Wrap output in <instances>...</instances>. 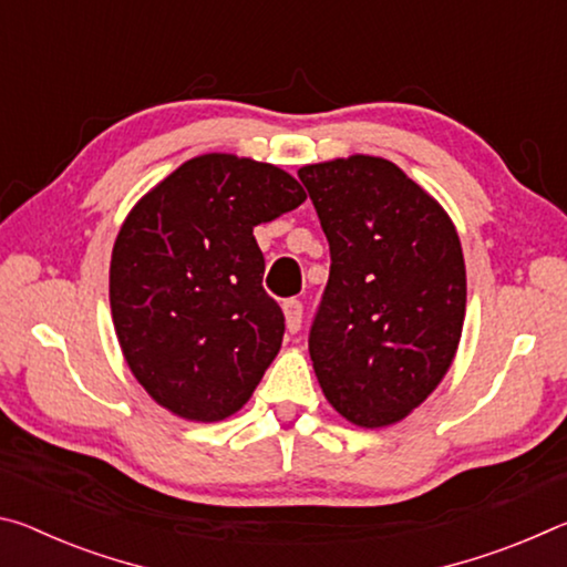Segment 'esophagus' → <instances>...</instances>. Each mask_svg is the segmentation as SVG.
I'll list each match as a JSON object with an SVG mask.
<instances>
[{
  "label": "esophagus",
  "instance_id": "34e87169",
  "mask_svg": "<svg viewBox=\"0 0 567 567\" xmlns=\"http://www.w3.org/2000/svg\"><path fill=\"white\" fill-rule=\"evenodd\" d=\"M282 312H285L287 330H290V332L300 330V324H302V302L300 300H285Z\"/></svg>",
  "mask_w": 567,
  "mask_h": 567
}]
</instances>
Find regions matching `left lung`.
<instances>
[{
  "instance_id": "1",
  "label": "left lung",
  "mask_w": 567,
  "mask_h": 567,
  "mask_svg": "<svg viewBox=\"0 0 567 567\" xmlns=\"http://www.w3.org/2000/svg\"><path fill=\"white\" fill-rule=\"evenodd\" d=\"M297 177L332 260L310 330L315 375L352 425H395L455 360L467 300L457 229L390 159L340 157Z\"/></svg>"
}]
</instances>
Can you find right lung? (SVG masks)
Listing matches in <instances>:
<instances>
[{"instance_id": "add662e5", "label": "right lung", "mask_w": 567, "mask_h": 567, "mask_svg": "<svg viewBox=\"0 0 567 567\" xmlns=\"http://www.w3.org/2000/svg\"><path fill=\"white\" fill-rule=\"evenodd\" d=\"M305 199L285 169L209 152L130 209L112 249V322L132 375L172 415L225 420L260 385L285 318L262 290L252 229Z\"/></svg>"}]
</instances>
